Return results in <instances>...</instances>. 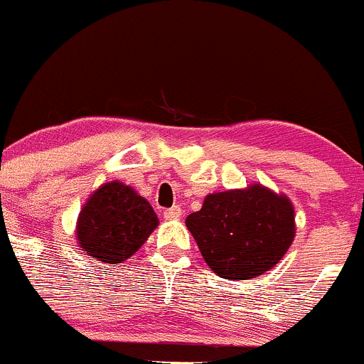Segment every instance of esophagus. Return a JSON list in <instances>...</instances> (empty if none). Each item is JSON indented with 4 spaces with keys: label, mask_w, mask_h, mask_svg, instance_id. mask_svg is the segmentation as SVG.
<instances>
[{
    "label": "esophagus",
    "mask_w": 364,
    "mask_h": 364,
    "mask_svg": "<svg viewBox=\"0 0 364 364\" xmlns=\"http://www.w3.org/2000/svg\"><path fill=\"white\" fill-rule=\"evenodd\" d=\"M181 215H183V210L179 208V206H172V208H168V210H165V212H163V217H165L166 220L179 219Z\"/></svg>",
    "instance_id": "obj_1"
}]
</instances>
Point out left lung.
<instances>
[{"mask_svg":"<svg viewBox=\"0 0 364 364\" xmlns=\"http://www.w3.org/2000/svg\"><path fill=\"white\" fill-rule=\"evenodd\" d=\"M210 269L226 280L266 273L294 240L293 203L262 185L206 196L203 208L186 217Z\"/></svg>","mask_w":364,"mask_h":364,"instance_id":"left-lung-1","label":"left lung"}]
</instances>
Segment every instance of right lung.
<instances>
[{"mask_svg":"<svg viewBox=\"0 0 364 364\" xmlns=\"http://www.w3.org/2000/svg\"><path fill=\"white\" fill-rule=\"evenodd\" d=\"M158 224L152 206L134 188L120 181L104 183L80 210L77 240L102 264H122L140 250Z\"/></svg>","mask_w":364,"mask_h":364,"instance_id":"add662e5","label":"right lung"}]
</instances>
